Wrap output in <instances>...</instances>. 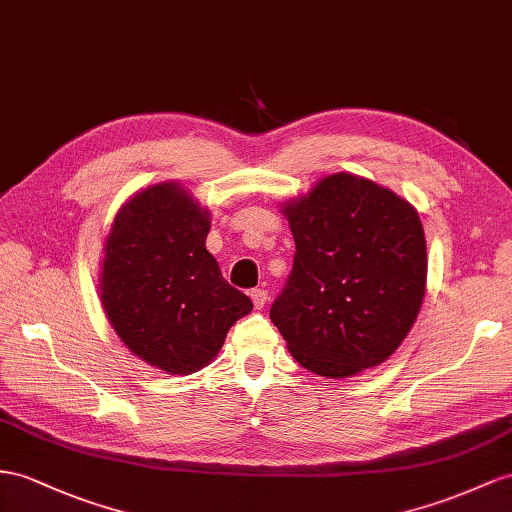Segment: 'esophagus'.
<instances>
[{
	"label": "esophagus",
	"instance_id": "34e87169",
	"mask_svg": "<svg viewBox=\"0 0 512 512\" xmlns=\"http://www.w3.org/2000/svg\"><path fill=\"white\" fill-rule=\"evenodd\" d=\"M251 298L257 309L264 307L268 303V290H264V287H255V290H251Z\"/></svg>",
	"mask_w": 512,
	"mask_h": 512
}]
</instances>
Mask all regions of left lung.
Returning <instances> with one entry per match:
<instances>
[{
  "label": "left lung",
  "instance_id": "obj_1",
  "mask_svg": "<svg viewBox=\"0 0 512 512\" xmlns=\"http://www.w3.org/2000/svg\"><path fill=\"white\" fill-rule=\"evenodd\" d=\"M296 253L270 320L303 368L344 378L383 363L413 326L426 290L415 209L357 175L324 177L285 205Z\"/></svg>",
  "mask_w": 512,
  "mask_h": 512
}]
</instances>
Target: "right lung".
I'll list each match as a JSON object with an SVG mask.
<instances>
[{
  "instance_id": "add662e5",
  "label": "right lung",
  "mask_w": 512,
  "mask_h": 512,
  "mask_svg": "<svg viewBox=\"0 0 512 512\" xmlns=\"http://www.w3.org/2000/svg\"><path fill=\"white\" fill-rule=\"evenodd\" d=\"M207 233V212L177 183H162L121 207L106 242V316L134 355L170 374L205 368L253 309L222 277Z\"/></svg>"
}]
</instances>
